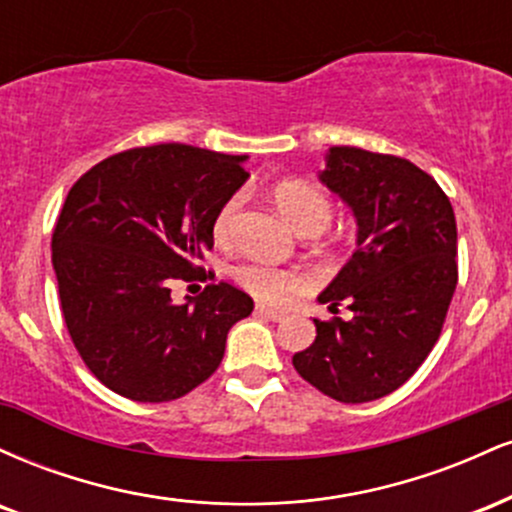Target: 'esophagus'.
<instances>
[{
	"label": "esophagus",
	"instance_id": "34e87169",
	"mask_svg": "<svg viewBox=\"0 0 512 512\" xmlns=\"http://www.w3.org/2000/svg\"><path fill=\"white\" fill-rule=\"evenodd\" d=\"M257 315H262V317H269V320H274V322H281L286 317V313L284 310H276V308H269V305H257Z\"/></svg>",
	"mask_w": 512,
	"mask_h": 512
}]
</instances>
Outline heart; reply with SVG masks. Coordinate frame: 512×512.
I'll return each instance as SVG.
<instances>
[{
    "mask_svg": "<svg viewBox=\"0 0 512 512\" xmlns=\"http://www.w3.org/2000/svg\"><path fill=\"white\" fill-rule=\"evenodd\" d=\"M272 202L279 209V214L296 228L301 236H315L322 228H327V223L332 219V204L330 199L322 195L320 187L310 185L303 180H284L276 182L272 187ZM240 204L243 197L233 195L221 204L219 214L214 219V236L219 243H226L231 238L233 226H236ZM236 281L243 286L245 291L252 293L255 298L267 303L284 301L291 293L301 291L305 284V276L296 269H284V267H272V264H260V262H245L236 267Z\"/></svg>",
    "mask_w": 512,
    "mask_h": 512,
    "instance_id": "1",
    "label": "heart"
}]
</instances>
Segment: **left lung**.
Wrapping results in <instances>:
<instances>
[{"mask_svg":"<svg viewBox=\"0 0 512 512\" xmlns=\"http://www.w3.org/2000/svg\"><path fill=\"white\" fill-rule=\"evenodd\" d=\"M322 185L356 221V252L317 301L351 320H315V342L293 368L322 395L373 402L404 385L431 354L457 286L450 199L407 158L332 146Z\"/></svg>","mask_w":512,"mask_h":512,"instance_id":"1","label":"left lung"}]
</instances>
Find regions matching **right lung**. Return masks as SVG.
<instances>
[{
    "instance_id": "add662e5",
    "label": "right lung",
    "mask_w": 512,
    "mask_h": 512,
    "mask_svg": "<svg viewBox=\"0 0 512 512\" xmlns=\"http://www.w3.org/2000/svg\"><path fill=\"white\" fill-rule=\"evenodd\" d=\"M248 156L187 144L115 154L69 190L52 233L62 315L84 363L134 402H170L219 368L228 330L252 298L219 281L173 303L214 248L221 204L250 178Z\"/></svg>"
}]
</instances>
